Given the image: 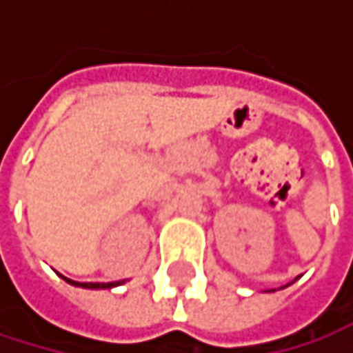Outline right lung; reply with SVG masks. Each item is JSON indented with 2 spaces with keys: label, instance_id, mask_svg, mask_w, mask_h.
Masks as SVG:
<instances>
[{
  "label": "right lung",
  "instance_id": "1",
  "mask_svg": "<svg viewBox=\"0 0 353 353\" xmlns=\"http://www.w3.org/2000/svg\"><path fill=\"white\" fill-rule=\"evenodd\" d=\"M63 280L73 284V286H81V288H114V286L122 284V282H108V284H102V282H73V280H69L65 276H63Z\"/></svg>",
  "mask_w": 353,
  "mask_h": 353
}]
</instances>
